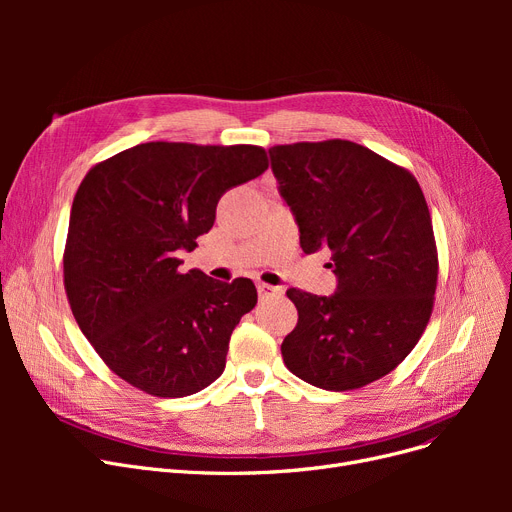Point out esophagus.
I'll use <instances>...</instances> for the list:
<instances>
[{
    "instance_id": "1",
    "label": "esophagus",
    "mask_w": 512,
    "mask_h": 512,
    "mask_svg": "<svg viewBox=\"0 0 512 512\" xmlns=\"http://www.w3.org/2000/svg\"><path fill=\"white\" fill-rule=\"evenodd\" d=\"M257 292H259V299H274V297H280L282 288L261 282V284H257Z\"/></svg>"
}]
</instances>
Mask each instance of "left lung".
Returning a JSON list of instances; mask_svg holds the SVG:
<instances>
[{
    "mask_svg": "<svg viewBox=\"0 0 512 512\" xmlns=\"http://www.w3.org/2000/svg\"><path fill=\"white\" fill-rule=\"evenodd\" d=\"M280 193L305 253H332V297L288 288L299 311L282 342L284 365L303 382L357 390L413 351L432 317L438 249L417 178L353 141L270 149Z\"/></svg>",
    "mask_w": 512,
    "mask_h": 512,
    "instance_id": "left-lung-1",
    "label": "left lung"
}]
</instances>
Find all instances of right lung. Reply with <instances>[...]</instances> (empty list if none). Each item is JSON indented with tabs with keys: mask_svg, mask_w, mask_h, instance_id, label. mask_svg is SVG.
<instances>
[{
	"mask_svg": "<svg viewBox=\"0 0 512 512\" xmlns=\"http://www.w3.org/2000/svg\"><path fill=\"white\" fill-rule=\"evenodd\" d=\"M267 166L257 145L153 141L99 161L80 182L66 297L97 355L130 386L180 398L222 375L232 330L257 305L255 284L182 274L176 253L211 230L228 188Z\"/></svg>",
	"mask_w": 512,
	"mask_h": 512,
	"instance_id": "1",
	"label": "right lung"
}]
</instances>
